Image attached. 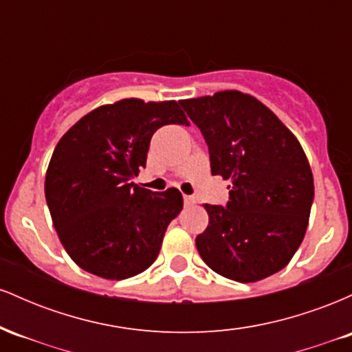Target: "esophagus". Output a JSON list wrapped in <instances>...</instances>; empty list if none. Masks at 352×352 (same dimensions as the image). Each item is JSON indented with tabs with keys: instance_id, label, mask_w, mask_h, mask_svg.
Returning a JSON list of instances; mask_svg holds the SVG:
<instances>
[{
	"instance_id": "34e87169",
	"label": "esophagus",
	"mask_w": 352,
	"mask_h": 352,
	"mask_svg": "<svg viewBox=\"0 0 352 352\" xmlns=\"http://www.w3.org/2000/svg\"><path fill=\"white\" fill-rule=\"evenodd\" d=\"M184 204L187 205V207H190V205H195L197 200L195 197H190V195H184Z\"/></svg>"
}]
</instances>
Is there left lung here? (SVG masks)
<instances>
[{"instance_id":"obj_1","label":"left lung","mask_w":352,"mask_h":352,"mask_svg":"<svg viewBox=\"0 0 352 352\" xmlns=\"http://www.w3.org/2000/svg\"><path fill=\"white\" fill-rule=\"evenodd\" d=\"M208 145L213 175L232 180L225 207L208 205L195 238L213 272L240 283L285 268L300 248L314 199L301 144L265 104L240 91L180 100Z\"/></svg>"}]
</instances>
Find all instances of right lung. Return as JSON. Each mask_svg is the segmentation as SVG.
Instances as JSON below:
<instances>
[{"label": "right lung", "instance_id": "1", "mask_svg": "<svg viewBox=\"0 0 352 352\" xmlns=\"http://www.w3.org/2000/svg\"><path fill=\"white\" fill-rule=\"evenodd\" d=\"M167 124L188 125L175 100L122 99L89 112L56 145L44 193L60 243L86 272L125 280L159 256L184 199L177 188L151 192L131 179Z\"/></svg>", "mask_w": 352, "mask_h": 352}]
</instances>
